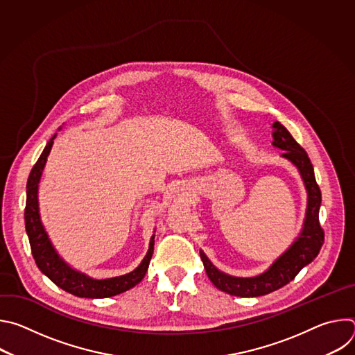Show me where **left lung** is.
Wrapping results in <instances>:
<instances>
[{
    "label": "left lung",
    "mask_w": 355,
    "mask_h": 355,
    "mask_svg": "<svg viewBox=\"0 0 355 355\" xmlns=\"http://www.w3.org/2000/svg\"><path fill=\"white\" fill-rule=\"evenodd\" d=\"M274 128V141L275 147L285 150L282 157L292 162L302 178L305 182L308 191V209H306V219L303 223V230L296 241L284 252V254L261 275L252 277V278H239L227 275L219 271L209 259L200 251V260L204 263L205 271L212 281V284L230 295L241 296V297H254L271 293L284 285L289 284L297 272L312 263L324 243V230L319 222V209L322 204V192L315 178L313 166L305 148H302L300 144L292 137L288 129L275 122Z\"/></svg>",
    "instance_id": "obj_1"
}]
</instances>
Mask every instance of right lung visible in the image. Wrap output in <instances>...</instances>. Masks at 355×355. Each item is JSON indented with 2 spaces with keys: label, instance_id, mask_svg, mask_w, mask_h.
<instances>
[{
  "label": "right lung",
  "instance_id": "1",
  "mask_svg": "<svg viewBox=\"0 0 355 355\" xmlns=\"http://www.w3.org/2000/svg\"><path fill=\"white\" fill-rule=\"evenodd\" d=\"M50 139L43 148L40 157L33 166L28 184H26V207H25V227L29 237V244L32 250V256L37 268L50 279L55 282L63 291L80 296V297H110L119 295L135 285H137L146 275L151 256L155 250V234L150 240L148 251L140 266L122 277L108 278V279H92L78 271L71 270L55 251L53 245L50 244L47 234L42 226L39 216V204H37V185L42 177L50 148L53 146V139Z\"/></svg>",
  "mask_w": 355,
  "mask_h": 355
}]
</instances>
